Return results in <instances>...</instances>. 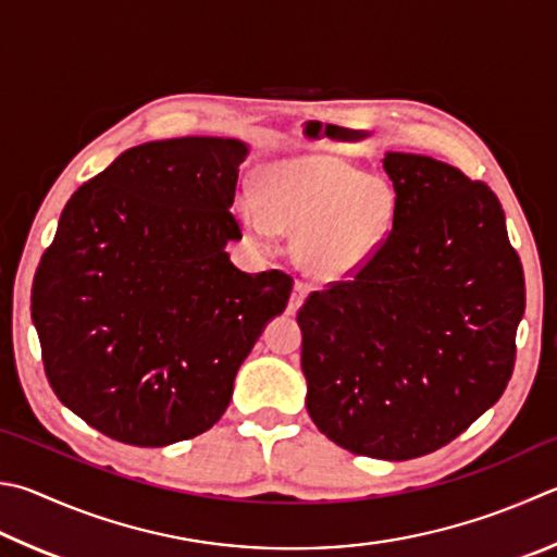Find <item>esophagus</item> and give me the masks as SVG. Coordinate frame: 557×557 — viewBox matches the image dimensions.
<instances>
[{"label": "esophagus", "instance_id": "1", "mask_svg": "<svg viewBox=\"0 0 557 557\" xmlns=\"http://www.w3.org/2000/svg\"><path fill=\"white\" fill-rule=\"evenodd\" d=\"M307 295H309V287L305 285V282H297L295 289H292V295H289V301H287V313H295L301 305H305Z\"/></svg>", "mask_w": 557, "mask_h": 557}]
</instances>
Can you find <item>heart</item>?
Segmentation results:
<instances>
[{"label":"heart","mask_w":557,"mask_h":557,"mask_svg":"<svg viewBox=\"0 0 557 557\" xmlns=\"http://www.w3.org/2000/svg\"><path fill=\"white\" fill-rule=\"evenodd\" d=\"M236 214L262 244L297 231V262L319 282L356 277L377 258L397 219L387 180L333 153L277 160L262 170V199L244 195Z\"/></svg>","instance_id":"heart-1"}]
</instances>
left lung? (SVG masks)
<instances>
[{"mask_svg": "<svg viewBox=\"0 0 557 557\" xmlns=\"http://www.w3.org/2000/svg\"><path fill=\"white\" fill-rule=\"evenodd\" d=\"M397 219L377 258L299 309L307 411L356 455L446 446L507 389L525 307L504 209L484 182L384 153Z\"/></svg>", "mask_w": 557, "mask_h": 557, "instance_id": "left-lung-1", "label": "left lung"}]
</instances>
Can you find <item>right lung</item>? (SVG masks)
I'll list each match as a JSON object with an SVG mask.
<instances>
[{
	"instance_id": "right-lung-1",
	"label": "right lung",
	"mask_w": 557,
	"mask_h": 557,
	"mask_svg": "<svg viewBox=\"0 0 557 557\" xmlns=\"http://www.w3.org/2000/svg\"><path fill=\"white\" fill-rule=\"evenodd\" d=\"M238 138L128 148L63 209L32 289L50 387L104 436L140 448L224 417L240 362L287 307L292 277L248 275L226 244Z\"/></svg>"
}]
</instances>
